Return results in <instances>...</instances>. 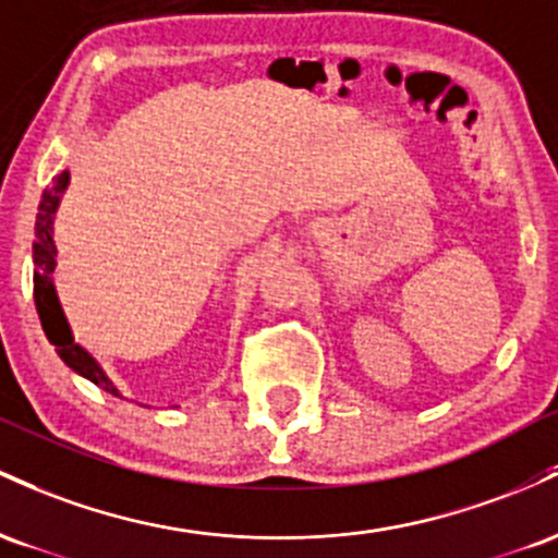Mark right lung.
<instances>
[{
    "instance_id": "right-lung-1",
    "label": "right lung",
    "mask_w": 558,
    "mask_h": 558,
    "mask_svg": "<svg viewBox=\"0 0 558 558\" xmlns=\"http://www.w3.org/2000/svg\"><path fill=\"white\" fill-rule=\"evenodd\" d=\"M68 181H71V173L62 171L58 179H54L52 190H47L41 195L39 203V216H36V242H34V300L36 311H39L41 329L47 335V340L52 342L54 350L65 366H71L73 372L81 374L84 379L94 381L97 387H102L110 396L121 398L118 387L112 385V379L105 374V368L99 366L97 359L86 348H81L76 340H73V331L68 327V318L62 313V305L58 300V292H54L52 271L58 266L54 255H58V247H54L52 240V223L54 213H58L62 192L68 190Z\"/></svg>"
}]
</instances>
